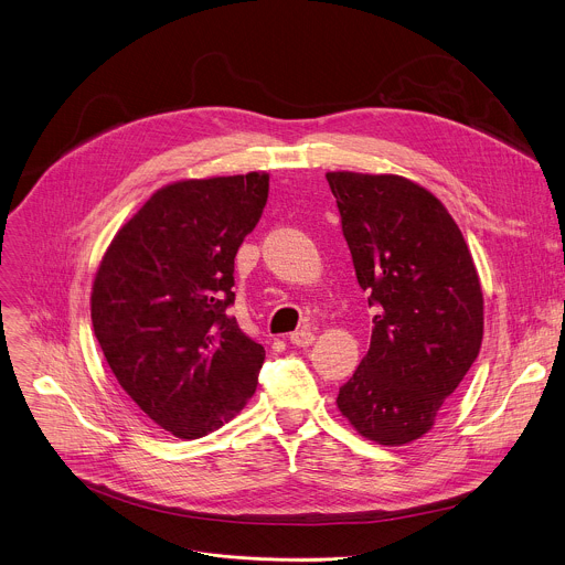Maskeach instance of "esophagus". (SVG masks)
I'll return each instance as SVG.
<instances>
[{
	"label": "esophagus",
	"mask_w": 565,
	"mask_h": 565,
	"mask_svg": "<svg viewBox=\"0 0 565 565\" xmlns=\"http://www.w3.org/2000/svg\"><path fill=\"white\" fill-rule=\"evenodd\" d=\"M312 342H315V335L308 329L290 333V344H295V347H310Z\"/></svg>",
	"instance_id": "esophagus-1"
}]
</instances>
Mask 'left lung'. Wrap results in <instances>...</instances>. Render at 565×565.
<instances>
[{
    "label": "left lung",
    "mask_w": 565,
    "mask_h": 565,
    "mask_svg": "<svg viewBox=\"0 0 565 565\" xmlns=\"http://www.w3.org/2000/svg\"><path fill=\"white\" fill-rule=\"evenodd\" d=\"M355 277L373 308L371 347L340 386L342 416L369 440L427 434L482 342V292L445 205L393 174L329 172Z\"/></svg>",
    "instance_id": "8db88e82"
}]
</instances>
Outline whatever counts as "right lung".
Here are the masks:
<instances>
[{"label": "right lung", "mask_w": 565, "mask_h": 565, "mask_svg": "<svg viewBox=\"0 0 565 565\" xmlns=\"http://www.w3.org/2000/svg\"><path fill=\"white\" fill-rule=\"evenodd\" d=\"M268 174L158 190L120 232L92 292L96 340L160 429L194 440L253 397L266 358L227 315L234 257L268 201Z\"/></svg>", "instance_id": "right-lung-1"}]
</instances>
